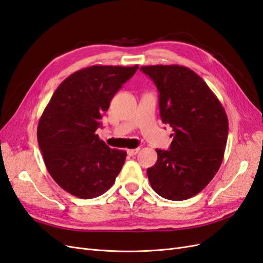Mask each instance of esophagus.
Masks as SVG:
<instances>
[{
    "label": "esophagus",
    "mask_w": 263,
    "mask_h": 263,
    "mask_svg": "<svg viewBox=\"0 0 263 263\" xmlns=\"http://www.w3.org/2000/svg\"><path fill=\"white\" fill-rule=\"evenodd\" d=\"M139 148H136V149H127V154H128V156H135L136 154L139 153Z\"/></svg>",
    "instance_id": "esophagus-1"
}]
</instances>
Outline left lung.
<instances>
[{"label":"left lung","mask_w":263,"mask_h":263,"mask_svg":"<svg viewBox=\"0 0 263 263\" xmlns=\"http://www.w3.org/2000/svg\"><path fill=\"white\" fill-rule=\"evenodd\" d=\"M159 92L162 123L173 129L169 150L156 149L157 162L147 169L151 187L171 201L200 193L217 173L228 137L224 107L203 79L178 66H146Z\"/></svg>","instance_id":"obj_1"}]
</instances>
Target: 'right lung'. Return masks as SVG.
Instances as JSON below:
<instances>
[{
	"instance_id": "add662e5",
	"label": "right lung",
	"mask_w": 263,
	"mask_h": 263,
	"mask_svg": "<svg viewBox=\"0 0 263 263\" xmlns=\"http://www.w3.org/2000/svg\"><path fill=\"white\" fill-rule=\"evenodd\" d=\"M138 66H91L69 76L39 119L37 139L46 168L68 193L93 198L114 184L126 151L109 148L99 135L101 118Z\"/></svg>"
}]
</instances>
